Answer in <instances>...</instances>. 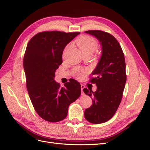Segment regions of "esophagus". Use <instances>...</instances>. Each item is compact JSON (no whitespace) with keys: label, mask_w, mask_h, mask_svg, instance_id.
<instances>
[{"label":"esophagus","mask_w":150,"mask_h":150,"mask_svg":"<svg viewBox=\"0 0 150 150\" xmlns=\"http://www.w3.org/2000/svg\"><path fill=\"white\" fill-rule=\"evenodd\" d=\"M84 86L83 84H81V91H82V94H84V92H83V89L84 88Z\"/></svg>","instance_id":"esophagus-1"}]
</instances>
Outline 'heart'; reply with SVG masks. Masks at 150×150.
Wrapping results in <instances>:
<instances>
[{"label": "heart", "instance_id": "heart-1", "mask_svg": "<svg viewBox=\"0 0 150 150\" xmlns=\"http://www.w3.org/2000/svg\"><path fill=\"white\" fill-rule=\"evenodd\" d=\"M76 44L82 52L83 56L89 55L91 56L96 51L98 44L97 40L89 35H83L76 40ZM70 47V45H67L63 51V56L64 55L67 49ZM85 71L81 69H76L75 70V76L77 78L81 79L85 75Z\"/></svg>", "mask_w": 150, "mask_h": 150}]
</instances>
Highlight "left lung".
Returning a JSON list of instances; mask_svg holds the SVG:
<instances>
[{
	"mask_svg": "<svg viewBox=\"0 0 150 150\" xmlns=\"http://www.w3.org/2000/svg\"><path fill=\"white\" fill-rule=\"evenodd\" d=\"M86 33L96 38L102 46V55L90 82L97 89L84 88L86 94L91 97L93 104L86 109V120L93 124L110 120L115 115L121 101L126 81L124 53L118 41L110 33L102 30H88Z\"/></svg>",
	"mask_w": 150,
	"mask_h": 150,
	"instance_id": "8db88e82",
	"label": "left lung"
}]
</instances>
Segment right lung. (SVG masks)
Listing matches in <instances>:
<instances>
[{
  "label": "right lung",
  "mask_w": 150,
  "mask_h": 150,
  "mask_svg": "<svg viewBox=\"0 0 150 150\" xmlns=\"http://www.w3.org/2000/svg\"><path fill=\"white\" fill-rule=\"evenodd\" d=\"M80 33L44 31L35 35L24 56L26 87L38 115L49 122L66 118L68 108L81 95V85L75 79L61 87L54 81L56 70L62 62L66 45Z\"/></svg>",
  "instance_id": "add662e5"
}]
</instances>
